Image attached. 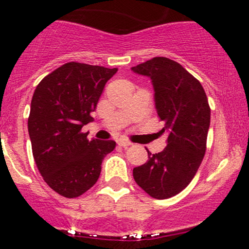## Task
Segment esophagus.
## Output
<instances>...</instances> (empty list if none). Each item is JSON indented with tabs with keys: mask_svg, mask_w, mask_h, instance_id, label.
Instances as JSON below:
<instances>
[{
	"mask_svg": "<svg viewBox=\"0 0 249 249\" xmlns=\"http://www.w3.org/2000/svg\"><path fill=\"white\" fill-rule=\"evenodd\" d=\"M118 145L122 147H128L132 145V142H127V141H124V139H121V141H118Z\"/></svg>",
	"mask_w": 249,
	"mask_h": 249,
	"instance_id": "1",
	"label": "esophagus"
}]
</instances>
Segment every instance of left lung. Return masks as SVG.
I'll list each match as a JSON object with an SVG mask.
<instances>
[{"label":"left lung","instance_id":"obj_1","mask_svg":"<svg viewBox=\"0 0 249 249\" xmlns=\"http://www.w3.org/2000/svg\"><path fill=\"white\" fill-rule=\"evenodd\" d=\"M150 77L158 117L164 122L167 146L133 168L138 186L154 199H168L192 181L206 152L211 107L204 88L181 64L166 57H154L133 67Z\"/></svg>","mask_w":249,"mask_h":249}]
</instances>
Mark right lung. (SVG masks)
<instances>
[{"instance_id":"1","label":"right lung","mask_w":249,"mask_h":249,"mask_svg":"<svg viewBox=\"0 0 249 249\" xmlns=\"http://www.w3.org/2000/svg\"><path fill=\"white\" fill-rule=\"evenodd\" d=\"M99 65L69 62L39 82L28 118L33 156L56 193L77 198L96 184L113 141H89L82 127L92 122L103 89L117 72Z\"/></svg>"}]
</instances>
